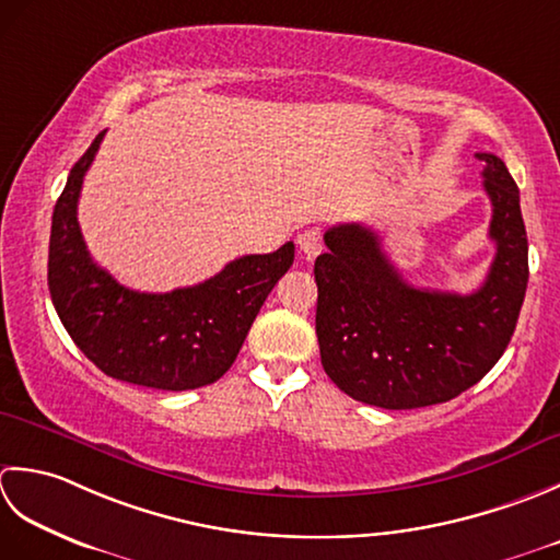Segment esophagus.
Here are the masks:
<instances>
[{
  "label": "esophagus",
  "mask_w": 560,
  "mask_h": 560,
  "mask_svg": "<svg viewBox=\"0 0 560 560\" xmlns=\"http://www.w3.org/2000/svg\"><path fill=\"white\" fill-rule=\"evenodd\" d=\"M296 244H300V250L306 258H316L324 248V238L318 230H304L300 236H296Z\"/></svg>",
  "instance_id": "34e87169"
}]
</instances>
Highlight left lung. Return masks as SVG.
I'll return each instance as SVG.
<instances>
[{
	"label": "left lung",
	"instance_id": "1",
	"mask_svg": "<svg viewBox=\"0 0 560 560\" xmlns=\"http://www.w3.org/2000/svg\"><path fill=\"white\" fill-rule=\"evenodd\" d=\"M493 205L495 258L471 294L423 290L401 278L380 234L338 224L316 258V336L322 364L355 401L404 410L444 404L481 382L515 334L527 292V230L505 162L476 154Z\"/></svg>",
	"mask_w": 560,
	"mask_h": 560
}]
</instances>
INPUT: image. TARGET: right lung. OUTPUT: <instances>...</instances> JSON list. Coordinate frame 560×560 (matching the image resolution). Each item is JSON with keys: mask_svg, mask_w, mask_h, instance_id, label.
I'll return each mask as SVG.
<instances>
[{"mask_svg": "<svg viewBox=\"0 0 560 560\" xmlns=\"http://www.w3.org/2000/svg\"><path fill=\"white\" fill-rule=\"evenodd\" d=\"M106 132L72 166L57 198L48 250V288L77 348L113 380L162 392L212 384L232 368L256 314L290 270L294 244L242 256L192 288L135 292L91 260L77 222L84 174Z\"/></svg>", "mask_w": 560, "mask_h": 560, "instance_id": "obj_1", "label": "right lung"}]
</instances>
